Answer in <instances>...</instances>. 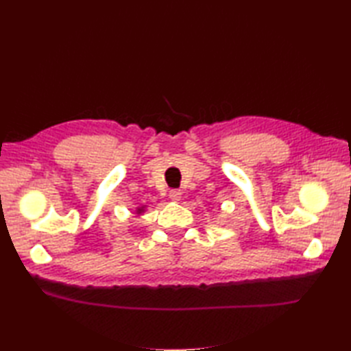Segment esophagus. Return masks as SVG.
Instances as JSON below:
<instances>
[{
  "mask_svg": "<svg viewBox=\"0 0 351 351\" xmlns=\"http://www.w3.org/2000/svg\"><path fill=\"white\" fill-rule=\"evenodd\" d=\"M169 196L171 200H175V202H178V200H181V191L180 190H170Z\"/></svg>",
  "mask_w": 351,
  "mask_h": 351,
  "instance_id": "34e87169",
  "label": "esophagus"
}]
</instances>
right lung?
<instances>
[{
  "label": "right lung",
  "mask_w": 351,
  "mask_h": 351,
  "mask_svg": "<svg viewBox=\"0 0 351 351\" xmlns=\"http://www.w3.org/2000/svg\"><path fill=\"white\" fill-rule=\"evenodd\" d=\"M141 213H145V206L137 208V214H141Z\"/></svg>",
  "instance_id": "add662e5"
}]
</instances>
